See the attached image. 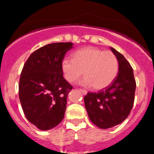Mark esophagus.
I'll list each match as a JSON object with an SVG mask.
<instances>
[{
  "label": "esophagus",
  "instance_id": "obj_1",
  "mask_svg": "<svg viewBox=\"0 0 154 154\" xmlns=\"http://www.w3.org/2000/svg\"><path fill=\"white\" fill-rule=\"evenodd\" d=\"M79 91L82 92L83 95H86V94H87V93H88L87 91H86V90H84V89H79Z\"/></svg>",
  "mask_w": 154,
  "mask_h": 154
}]
</instances>
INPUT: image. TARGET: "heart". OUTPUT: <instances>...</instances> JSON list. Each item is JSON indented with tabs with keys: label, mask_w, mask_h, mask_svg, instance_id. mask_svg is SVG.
Listing matches in <instances>:
<instances>
[{
	"label": "heart",
	"mask_w": 154,
	"mask_h": 154,
	"mask_svg": "<svg viewBox=\"0 0 154 154\" xmlns=\"http://www.w3.org/2000/svg\"><path fill=\"white\" fill-rule=\"evenodd\" d=\"M61 68L63 77L68 82L79 79L84 72L85 77L80 81V84L102 90L110 85L116 78L119 63L111 51L89 47L75 52L73 60L63 59Z\"/></svg>",
	"instance_id": "b5f03b06"
}]
</instances>
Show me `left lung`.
<instances>
[{
	"mask_svg": "<svg viewBox=\"0 0 154 154\" xmlns=\"http://www.w3.org/2000/svg\"><path fill=\"white\" fill-rule=\"evenodd\" d=\"M119 63V73L113 82L98 93L84 97L90 119L100 129L113 128L126 119L133 106L136 82L130 63L115 49L111 48Z\"/></svg>",
	"mask_w": 154,
	"mask_h": 154,
	"instance_id": "left-lung-1",
	"label": "left lung"
}]
</instances>
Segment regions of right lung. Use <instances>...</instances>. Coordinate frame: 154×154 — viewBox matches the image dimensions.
<instances>
[{
    "label": "right lung",
    "mask_w": 154,
    "mask_h": 154,
    "mask_svg": "<svg viewBox=\"0 0 154 154\" xmlns=\"http://www.w3.org/2000/svg\"><path fill=\"white\" fill-rule=\"evenodd\" d=\"M72 43H51L32 53L23 66L19 96L24 115L41 130L62 121L67 95L73 87L63 78L61 64Z\"/></svg>",
    "instance_id": "add662e5"
}]
</instances>
